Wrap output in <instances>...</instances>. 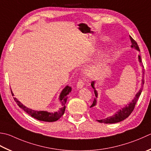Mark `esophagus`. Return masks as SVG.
<instances>
[{
  "instance_id": "34e87169",
  "label": "esophagus",
  "mask_w": 151,
  "mask_h": 151,
  "mask_svg": "<svg viewBox=\"0 0 151 151\" xmlns=\"http://www.w3.org/2000/svg\"><path fill=\"white\" fill-rule=\"evenodd\" d=\"M84 85V81H82V79H80L79 81H78V83H77V85H76V87H77L78 89H79V88H83Z\"/></svg>"
}]
</instances>
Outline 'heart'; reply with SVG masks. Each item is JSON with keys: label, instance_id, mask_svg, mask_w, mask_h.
I'll use <instances>...</instances> for the list:
<instances>
[{"label": "heart", "instance_id": "b5f03b06", "mask_svg": "<svg viewBox=\"0 0 151 151\" xmlns=\"http://www.w3.org/2000/svg\"><path fill=\"white\" fill-rule=\"evenodd\" d=\"M109 59H110V55L107 53L103 54L99 61L96 62L95 63L90 65L85 68L84 70L85 76L90 78L97 77L101 73L105 65L109 61Z\"/></svg>", "mask_w": 151, "mask_h": 151}]
</instances>
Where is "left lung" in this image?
I'll return each mask as SVG.
<instances>
[{
	"instance_id": "1",
	"label": "left lung",
	"mask_w": 151,
	"mask_h": 151,
	"mask_svg": "<svg viewBox=\"0 0 151 151\" xmlns=\"http://www.w3.org/2000/svg\"><path fill=\"white\" fill-rule=\"evenodd\" d=\"M129 38H130V40L132 42V45H131L132 48L135 49L139 52H140L139 48L137 42H135L134 39H133L131 36H129ZM138 60H139V61L140 63H141V58L139 55H138ZM144 76V69H143V78H142V82H141V84H141V87L140 88V90H139L138 92L135 94V96L134 98L132 100V101L129 103V104L126 105L124 107H123L121 109H119V110L116 113H115L113 115H112V116H108L107 118H105V119L97 120L100 123L114 124V123L121 122V121H122L124 119H126V118H128L129 115H130V114L132 113V111H134L135 105V104H136L139 97L140 96L141 91H142V90H143V85L144 84V78H143L144 76ZM95 84H96V82L94 81L91 82V87L93 88V89L94 90V93H95L96 97L94 98L92 105L90 106V108L95 107V106H96V105H97V96H98V93H97V91L95 88Z\"/></svg>"
}]
</instances>
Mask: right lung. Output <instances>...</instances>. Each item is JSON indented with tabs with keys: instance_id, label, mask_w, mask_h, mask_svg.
<instances>
[{
	"instance_id": "right-lung-1",
	"label": "right lung",
	"mask_w": 151,
	"mask_h": 151,
	"mask_svg": "<svg viewBox=\"0 0 151 151\" xmlns=\"http://www.w3.org/2000/svg\"><path fill=\"white\" fill-rule=\"evenodd\" d=\"M72 88L69 86H66L63 90L61 91L60 96H59V101L61 103V108L59 109L58 111L55 112H49L47 111H35L32 109H29L28 107L22 104L19 101H18L16 98H14L15 101L16 102L17 105L20 108H22L23 111L26 112L27 113L29 114L32 118H35L38 120L44 121V122H55V121L60 119L65 113V103L67 99V95L70 91H71ZM12 94L14 96L12 91L11 90Z\"/></svg>"
}]
</instances>
